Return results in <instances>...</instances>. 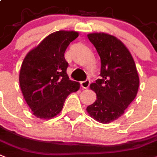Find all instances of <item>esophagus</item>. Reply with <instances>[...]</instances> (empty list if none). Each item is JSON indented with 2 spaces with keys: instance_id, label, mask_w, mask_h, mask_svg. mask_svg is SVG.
I'll use <instances>...</instances> for the list:
<instances>
[{
  "instance_id": "1",
  "label": "esophagus",
  "mask_w": 157,
  "mask_h": 157,
  "mask_svg": "<svg viewBox=\"0 0 157 157\" xmlns=\"http://www.w3.org/2000/svg\"><path fill=\"white\" fill-rule=\"evenodd\" d=\"M90 81H89V80H86V81H81V85L83 89H88L89 86H90Z\"/></svg>"
}]
</instances>
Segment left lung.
Returning <instances> with one entry per match:
<instances>
[{"label":"left lung","mask_w":157,"mask_h":157,"mask_svg":"<svg viewBox=\"0 0 157 157\" xmlns=\"http://www.w3.org/2000/svg\"><path fill=\"white\" fill-rule=\"evenodd\" d=\"M88 38L101 58V79L90 85L97 99L86 109L99 123H109L124 114L136 97L140 78L132 54L116 37L93 33Z\"/></svg>","instance_id":"obj_1"}]
</instances>
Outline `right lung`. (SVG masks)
<instances>
[{
  "label": "right lung",
  "instance_id": "add662e5",
  "mask_svg": "<svg viewBox=\"0 0 157 157\" xmlns=\"http://www.w3.org/2000/svg\"><path fill=\"white\" fill-rule=\"evenodd\" d=\"M78 35L76 31L52 33L25 56L19 83L25 101L37 118L56 116L67 97L80 89L79 82L67 76L68 63L64 58L67 46Z\"/></svg>",
  "mask_w": 157,
  "mask_h": 157
}]
</instances>
